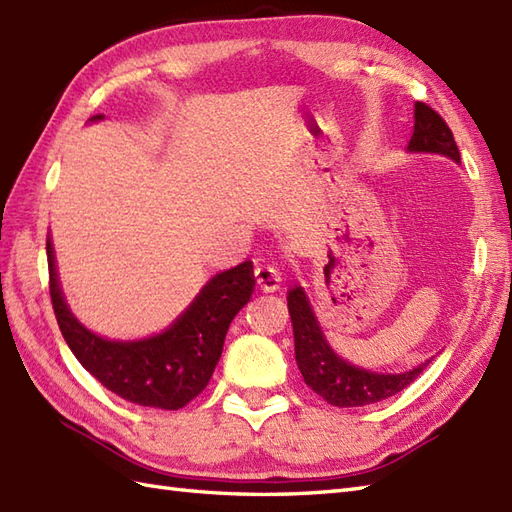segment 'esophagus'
Masks as SVG:
<instances>
[{
	"label": "esophagus",
	"mask_w": 512,
	"mask_h": 512,
	"mask_svg": "<svg viewBox=\"0 0 512 512\" xmlns=\"http://www.w3.org/2000/svg\"><path fill=\"white\" fill-rule=\"evenodd\" d=\"M281 275L277 268L272 266H257L255 268V283L261 292H275L279 288Z\"/></svg>",
	"instance_id": "1"
}]
</instances>
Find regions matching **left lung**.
<instances>
[{"label": "left lung", "mask_w": 512, "mask_h": 512, "mask_svg": "<svg viewBox=\"0 0 512 512\" xmlns=\"http://www.w3.org/2000/svg\"><path fill=\"white\" fill-rule=\"evenodd\" d=\"M408 148L412 152L447 154L449 159L460 161L454 133L443 117L425 102L414 104V133ZM288 310L294 329L296 364L301 368L305 384L331 406L358 408L388 399L408 388L427 366L425 362L414 371L401 375H379L355 368L329 349L301 288H292L288 292Z\"/></svg>", "instance_id": "left-lung-1"}]
</instances>
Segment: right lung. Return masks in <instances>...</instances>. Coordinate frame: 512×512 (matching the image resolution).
<instances>
[{
  "instance_id": "add662e5",
  "label": "right lung",
  "mask_w": 512,
  "mask_h": 512,
  "mask_svg": "<svg viewBox=\"0 0 512 512\" xmlns=\"http://www.w3.org/2000/svg\"><path fill=\"white\" fill-rule=\"evenodd\" d=\"M52 307L61 334L78 362L115 395L139 406L178 410L207 388L233 316L253 294V264L213 277L189 310L163 334L139 342H111L82 327L58 288L52 244L47 240Z\"/></svg>"
}]
</instances>
